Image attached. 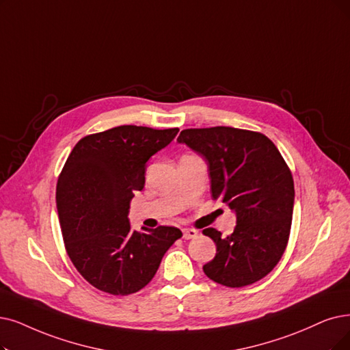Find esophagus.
<instances>
[{"label":"esophagus","mask_w":350,"mask_h":350,"mask_svg":"<svg viewBox=\"0 0 350 350\" xmlns=\"http://www.w3.org/2000/svg\"><path fill=\"white\" fill-rule=\"evenodd\" d=\"M198 231L192 230V228H185L184 230V240H191V239H197Z\"/></svg>","instance_id":"esophagus-1"}]
</instances>
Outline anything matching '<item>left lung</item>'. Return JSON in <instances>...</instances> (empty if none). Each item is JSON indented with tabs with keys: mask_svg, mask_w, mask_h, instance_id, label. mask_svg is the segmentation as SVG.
Here are the masks:
<instances>
[{
	"mask_svg": "<svg viewBox=\"0 0 350 350\" xmlns=\"http://www.w3.org/2000/svg\"><path fill=\"white\" fill-rule=\"evenodd\" d=\"M178 142L205 159L213 198L237 217L227 237L215 228L202 231L217 245L204 273L232 288L261 280L280 261L291 227L295 183L282 153L262 133L227 126L185 129Z\"/></svg>",
	"mask_w": 350,
	"mask_h": 350,
	"instance_id": "8db88e82",
	"label": "left lung"
}]
</instances>
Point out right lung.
<instances>
[{"label": "right lung", "mask_w": 350, "mask_h": 350, "mask_svg": "<svg viewBox=\"0 0 350 350\" xmlns=\"http://www.w3.org/2000/svg\"><path fill=\"white\" fill-rule=\"evenodd\" d=\"M178 132L123 124L85 136L68 155L55 202L67 254L93 287L113 296L139 291L183 237L163 226L133 231L128 218L133 193L145 185L146 162Z\"/></svg>", "instance_id": "obj_1"}]
</instances>
